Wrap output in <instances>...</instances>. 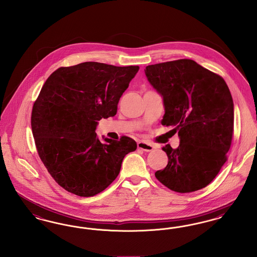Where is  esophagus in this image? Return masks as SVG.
Segmentation results:
<instances>
[{
	"instance_id": "1",
	"label": "esophagus",
	"mask_w": 257,
	"mask_h": 257,
	"mask_svg": "<svg viewBox=\"0 0 257 257\" xmlns=\"http://www.w3.org/2000/svg\"><path fill=\"white\" fill-rule=\"evenodd\" d=\"M137 147H138V149H140V150H142L144 152H152V151H154L156 149L155 145H153L151 143H148V142H144V141L138 142Z\"/></svg>"
}]
</instances>
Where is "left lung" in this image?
Wrapping results in <instances>:
<instances>
[{
    "mask_svg": "<svg viewBox=\"0 0 257 257\" xmlns=\"http://www.w3.org/2000/svg\"><path fill=\"white\" fill-rule=\"evenodd\" d=\"M151 85L162 96L161 123L174 126L179 146L167 144L168 164L156 172L169 189L190 193L207 186L226 161L233 134L234 105L222 77L191 59L145 69Z\"/></svg>",
    "mask_w": 257,
    "mask_h": 257,
    "instance_id": "left-lung-1",
    "label": "left lung"
}]
</instances>
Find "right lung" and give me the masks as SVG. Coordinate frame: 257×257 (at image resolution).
<instances>
[{
	"label": "right lung",
	"instance_id": "1",
	"mask_svg": "<svg viewBox=\"0 0 257 257\" xmlns=\"http://www.w3.org/2000/svg\"><path fill=\"white\" fill-rule=\"evenodd\" d=\"M139 66L117 67L83 62L55 71L40 91L32 112L38 155L56 182L79 197L108 187L120 173L123 157L137 148L134 139L112 140L96 128L113 117Z\"/></svg>",
	"mask_w": 257,
	"mask_h": 257
}]
</instances>
